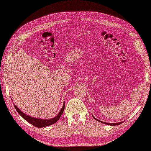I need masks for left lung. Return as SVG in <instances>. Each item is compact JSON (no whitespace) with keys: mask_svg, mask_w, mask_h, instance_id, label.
<instances>
[{"mask_svg":"<svg viewBox=\"0 0 151 151\" xmlns=\"http://www.w3.org/2000/svg\"><path fill=\"white\" fill-rule=\"evenodd\" d=\"M93 118H94L95 119H96V120H98V122H100L104 124L110 125V126H116V125H119V124H122V123L123 122H116V123H107V122H102V121L98 120V119H96V117H95L93 116Z\"/></svg>","mask_w":151,"mask_h":151,"instance_id":"left-lung-1","label":"left lung"}]
</instances>
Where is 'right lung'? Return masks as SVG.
Here are the masks:
<instances>
[{"label":"right lung","instance_id":"right-lung-1","mask_svg":"<svg viewBox=\"0 0 151 151\" xmlns=\"http://www.w3.org/2000/svg\"><path fill=\"white\" fill-rule=\"evenodd\" d=\"M14 108L16 109V110L17 111V112L19 113V115H21L22 118L25 119L26 121H27L29 123L31 124L34 125V127H38V128L48 127V126L52 125L53 124H55L58 120L64 111V109H65V103H64L61 110L60 111L59 113L56 115V116L51 119H41V118H36V117L29 116V115L25 114V113H24L22 111H20V109L18 108L17 106L14 104Z\"/></svg>","mask_w":151,"mask_h":151}]
</instances>
